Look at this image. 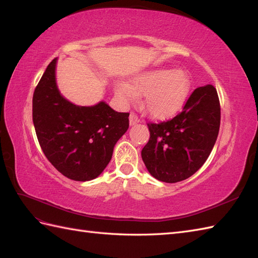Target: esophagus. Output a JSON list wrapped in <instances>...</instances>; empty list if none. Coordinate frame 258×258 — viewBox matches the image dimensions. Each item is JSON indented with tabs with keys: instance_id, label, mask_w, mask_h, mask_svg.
I'll use <instances>...</instances> for the list:
<instances>
[{
	"instance_id": "1",
	"label": "esophagus",
	"mask_w": 258,
	"mask_h": 258,
	"mask_svg": "<svg viewBox=\"0 0 258 258\" xmlns=\"http://www.w3.org/2000/svg\"><path fill=\"white\" fill-rule=\"evenodd\" d=\"M140 122V118L139 117L135 114V113H130V116H129V123L130 126H134V124Z\"/></svg>"
}]
</instances>
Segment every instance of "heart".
Instances as JSON below:
<instances>
[{"mask_svg":"<svg viewBox=\"0 0 258 258\" xmlns=\"http://www.w3.org/2000/svg\"><path fill=\"white\" fill-rule=\"evenodd\" d=\"M190 88L186 72L170 69H156L140 73L130 86L122 84L117 88V96L123 103L144 96V108L153 118L163 119L176 113L184 104Z\"/></svg>","mask_w":258,"mask_h":258,"instance_id":"b5f03b06","label":"heart"}]
</instances>
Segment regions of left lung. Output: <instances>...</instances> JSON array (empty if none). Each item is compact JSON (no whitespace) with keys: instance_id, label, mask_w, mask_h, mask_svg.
<instances>
[{"instance_id":"8db88e82","label":"left lung","mask_w":258,"mask_h":258,"mask_svg":"<svg viewBox=\"0 0 258 258\" xmlns=\"http://www.w3.org/2000/svg\"><path fill=\"white\" fill-rule=\"evenodd\" d=\"M220 124L216 89L212 85L195 89L183 111L172 119L147 123L151 137L141 155L148 172L166 183L191 176L212 152Z\"/></svg>"}]
</instances>
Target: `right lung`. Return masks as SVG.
<instances>
[{
    "instance_id": "1",
    "label": "right lung",
    "mask_w": 258,
    "mask_h": 258,
    "mask_svg": "<svg viewBox=\"0 0 258 258\" xmlns=\"http://www.w3.org/2000/svg\"><path fill=\"white\" fill-rule=\"evenodd\" d=\"M54 58L33 93L32 116L38 143L51 165L73 181H90L110 162L116 142L129 127V113L103 101L79 106L61 96Z\"/></svg>"
}]
</instances>
